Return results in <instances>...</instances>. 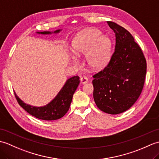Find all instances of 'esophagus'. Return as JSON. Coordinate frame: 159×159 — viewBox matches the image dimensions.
<instances>
[{
    "label": "esophagus",
    "instance_id": "esophagus-1",
    "mask_svg": "<svg viewBox=\"0 0 159 159\" xmlns=\"http://www.w3.org/2000/svg\"><path fill=\"white\" fill-rule=\"evenodd\" d=\"M88 82V79L86 77H81L80 78V83L81 84H85Z\"/></svg>",
    "mask_w": 159,
    "mask_h": 159
}]
</instances>
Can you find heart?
<instances>
[{
	"label": "heart",
	"mask_w": 159,
	"mask_h": 159,
	"mask_svg": "<svg viewBox=\"0 0 159 159\" xmlns=\"http://www.w3.org/2000/svg\"><path fill=\"white\" fill-rule=\"evenodd\" d=\"M74 55L81 57L86 55L87 66L91 70H103L109 61L111 51V41L106 35H101L96 29H87L74 36L71 44ZM73 62L77 63L76 58Z\"/></svg>",
	"instance_id": "1"
}]
</instances>
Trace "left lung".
Instances as JSON below:
<instances>
[{"instance_id": "1", "label": "left lung", "mask_w": 159, "mask_h": 159, "mask_svg": "<svg viewBox=\"0 0 159 159\" xmlns=\"http://www.w3.org/2000/svg\"><path fill=\"white\" fill-rule=\"evenodd\" d=\"M107 24L116 34V46L107 66L93 76V99L103 112L116 115L129 109L139 97L146 61L126 29L113 22Z\"/></svg>"}]
</instances>
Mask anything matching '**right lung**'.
<instances>
[{"label":"right lung","mask_w":159,"mask_h":159,"mask_svg":"<svg viewBox=\"0 0 159 159\" xmlns=\"http://www.w3.org/2000/svg\"><path fill=\"white\" fill-rule=\"evenodd\" d=\"M61 31L62 29H58L55 31L36 32V33L39 35H51L52 33L57 34ZM79 83L80 80L78 76L69 78L57 96L50 102L42 107L26 104L20 98L15 92L14 93L20 105L30 115L43 120H56L65 116L68 111L73 95Z\"/></svg>","instance_id":"add662e5"}]
</instances>
